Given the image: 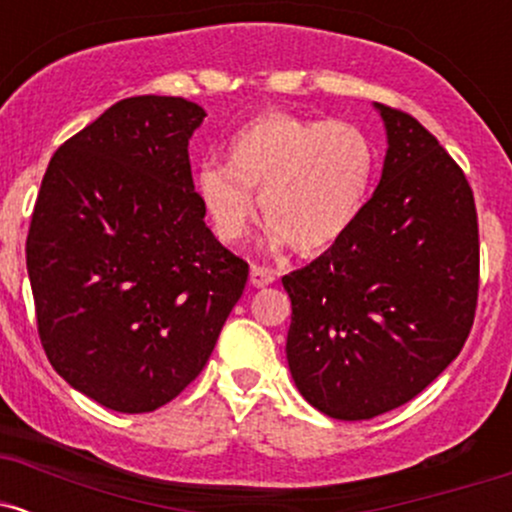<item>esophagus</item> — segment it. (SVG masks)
Wrapping results in <instances>:
<instances>
[{
    "label": "esophagus",
    "instance_id": "34e87169",
    "mask_svg": "<svg viewBox=\"0 0 512 512\" xmlns=\"http://www.w3.org/2000/svg\"><path fill=\"white\" fill-rule=\"evenodd\" d=\"M276 272L269 267H262V264H252L250 269V284L257 286V289H264V286L274 284Z\"/></svg>",
    "mask_w": 512,
    "mask_h": 512
}]
</instances>
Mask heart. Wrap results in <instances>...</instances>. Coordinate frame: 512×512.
<instances>
[{"instance_id":"heart-1","label":"heart","mask_w":512,"mask_h":512,"mask_svg":"<svg viewBox=\"0 0 512 512\" xmlns=\"http://www.w3.org/2000/svg\"><path fill=\"white\" fill-rule=\"evenodd\" d=\"M223 163H202L195 192L223 243H240L255 221V197L269 243L301 255L330 250L358 221L378 173V151L361 127L264 113L240 125Z\"/></svg>"}]
</instances>
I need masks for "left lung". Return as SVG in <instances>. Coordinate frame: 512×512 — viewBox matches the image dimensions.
<instances>
[{
	"instance_id": "obj_1",
	"label": "left lung",
	"mask_w": 512,
	"mask_h": 512,
	"mask_svg": "<svg viewBox=\"0 0 512 512\" xmlns=\"http://www.w3.org/2000/svg\"><path fill=\"white\" fill-rule=\"evenodd\" d=\"M387 132L378 187L351 231L281 279L286 358L322 414L402 407L455 361L479 291V226L462 168L419 120L375 103Z\"/></svg>"
}]
</instances>
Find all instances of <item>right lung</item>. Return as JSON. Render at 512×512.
Listing matches in <instances>:
<instances>
[{"label":"right lung","mask_w":512,"mask_h":512,"mask_svg":"<svg viewBox=\"0 0 512 512\" xmlns=\"http://www.w3.org/2000/svg\"><path fill=\"white\" fill-rule=\"evenodd\" d=\"M207 117L173 96L115 103L52 156L26 240L38 334L74 390L154 411L207 366L248 262L209 226L187 144Z\"/></svg>","instance_id":"right-lung-1"}]
</instances>
